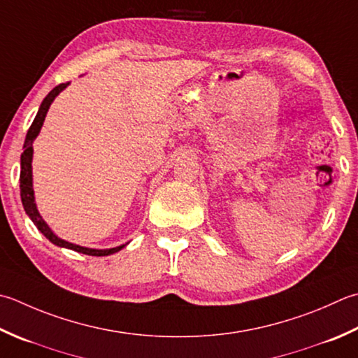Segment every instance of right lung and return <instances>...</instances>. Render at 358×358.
Returning a JSON list of instances; mask_svg holds the SVG:
<instances>
[{"instance_id": "add662e5", "label": "right lung", "mask_w": 358, "mask_h": 358, "mask_svg": "<svg viewBox=\"0 0 358 358\" xmlns=\"http://www.w3.org/2000/svg\"><path fill=\"white\" fill-rule=\"evenodd\" d=\"M69 85L68 83H60V85L55 87L52 91H49V94L45 97L43 102H41L40 108L37 111V116H35L32 125L27 130V135L24 139V145L23 149L24 152L21 153V172H20V195H21V201H23V208L26 214L29 215V219L34 222V225L37 227V229L40 231L41 234H43L49 242H52L54 245H57V247L62 248H68V250H73L77 251V253H82V255H88V256H110V255H115L117 253L119 250H122L124 247H127V243L124 245H119V247L115 248H105V250H96V248H87V247H80V245H76L68 242L65 239H62L57 234L54 233V231L49 228L48 223L43 220V217L40 215L38 209H37V203H35V195H34V186H32V157H34V141L35 138L38 136V133L43 127V122H45V117L49 107H51V103L54 102L55 97H57L63 90Z\"/></svg>"}]
</instances>
